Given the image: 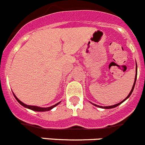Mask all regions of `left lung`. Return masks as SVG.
<instances>
[{"label":"left lung","instance_id":"8db88e82","mask_svg":"<svg viewBox=\"0 0 145 145\" xmlns=\"http://www.w3.org/2000/svg\"><path fill=\"white\" fill-rule=\"evenodd\" d=\"M137 63H136V75H135V82H134L133 86H132V89H131L130 92H129V95H127V97L125 99V100H122V102H120V103H118V104H116V105H111V106H107H107H105V107H103V106L97 105L93 104V103H92V105H95V106H96V107H100V108H104V109H111V108H114V107H118V105H120V104H122V103H123V102H125V100H126L127 99L128 97H129V96L131 95V94H132V91H133V89H134V88H135V85L136 80H137Z\"/></svg>","mask_w":145,"mask_h":145}]
</instances>
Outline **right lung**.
I'll list each match as a JSON object with an SVG mask.
<instances>
[{
    "instance_id": "1",
    "label": "right lung",
    "mask_w": 145,
    "mask_h": 145,
    "mask_svg": "<svg viewBox=\"0 0 145 145\" xmlns=\"http://www.w3.org/2000/svg\"><path fill=\"white\" fill-rule=\"evenodd\" d=\"M13 95H14L15 98L16 99V100H17L18 102L19 103H20V105H21L22 106H23V107H26V108H28L30 109V110H33V111H37V112H45V111H49V110H52V109L53 108V107H55L56 106H57V105L60 104V103H57V104L51 106V107H38V106H33V105H25V103H22L21 101H20V100H19L18 98L17 97H16V95H14V93H13Z\"/></svg>"
}]
</instances>
